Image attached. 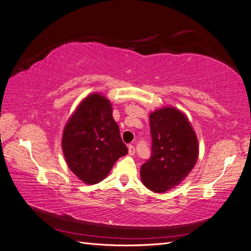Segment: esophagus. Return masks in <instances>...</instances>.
<instances>
[{"label": "esophagus", "mask_w": 251, "mask_h": 251, "mask_svg": "<svg viewBox=\"0 0 251 251\" xmlns=\"http://www.w3.org/2000/svg\"><path fill=\"white\" fill-rule=\"evenodd\" d=\"M135 154V148L133 146H128V155L134 156Z\"/></svg>", "instance_id": "obj_1"}]
</instances>
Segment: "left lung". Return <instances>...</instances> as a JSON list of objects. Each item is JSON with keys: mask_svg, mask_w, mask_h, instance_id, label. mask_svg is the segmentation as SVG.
<instances>
[{"mask_svg": "<svg viewBox=\"0 0 251 251\" xmlns=\"http://www.w3.org/2000/svg\"><path fill=\"white\" fill-rule=\"evenodd\" d=\"M151 154L141 165L142 183L155 193L177 186L192 172L199 155L198 138L187 117L165 107L150 115Z\"/></svg>", "mask_w": 251, "mask_h": 251, "instance_id": "1", "label": "left lung"}]
</instances>
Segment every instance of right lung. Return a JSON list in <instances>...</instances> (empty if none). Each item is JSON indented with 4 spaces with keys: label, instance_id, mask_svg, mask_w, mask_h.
Returning <instances> with one entry per match:
<instances>
[{
    "label": "right lung",
    "instance_id": "right-lung-1",
    "mask_svg": "<svg viewBox=\"0 0 251 251\" xmlns=\"http://www.w3.org/2000/svg\"><path fill=\"white\" fill-rule=\"evenodd\" d=\"M112 112L110 100L93 93L78 104L65 126L62 148L67 164L87 184L100 182L127 154Z\"/></svg>",
    "mask_w": 251,
    "mask_h": 251
}]
</instances>
